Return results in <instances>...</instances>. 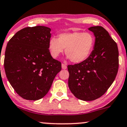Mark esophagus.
Returning <instances> with one entry per match:
<instances>
[{
  "label": "esophagus",
  "mask_w": 127,
  "mask_h": 127,
  "mask_svg": "<svg viewBox=\"0 0 127 127\" xmlns=\"http://www.w3.org/2000/svg\"><path fill=\"white\" fill-rule=\"evenodd\" d=\"M62 67L63 69H66L67 67V65H65V64H62Z\"/></svg>",
  "instance_id": "esophagus-1"
}]
</instances>
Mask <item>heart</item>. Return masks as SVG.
Wrapping results in <instances>:
<instances>
[{"label":"heart","instance_id":"heart-1","mask_svg":"<svg viewBox=\"0 0 127 127\" xmlns=\"http://www.w3.org/2000/svg\"><path fill=\"white\" fill-rule=\"evenodd\" d=\"M95 38L89 32L76 31L62 33L58 38L53 36L48 42L50 54L54 58H57L63 53L73 63H80L88 59L94 48Z\"/></svg>","mask_w":127,"mask_h":127}]
</instances>
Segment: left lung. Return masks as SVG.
I'll return each mask as SVG.
<instances>
[{"mask_svg":"<svg viewBox=\"0 0 127 127\" xmlns=\"http://www.w3.org/2000/svg\"><path fill=\"white\" fill-rule=\"evenodd\" d=\"M88 30L95 36L91 54L84 62L67 66L70 91L76 97L85 101L95 100L107 91L119 67L117 44L107 31L100 26Z\"/></svg>","mask_w":127,"mask_h":127,"instance_id":"1","label":"left lung"}]
</instances>
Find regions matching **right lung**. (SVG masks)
<instances>
[{"mask_svg":"<svg viewBox=\"0 0 127 127\" xmlns=\"http://www.w3.org/2000/svg\"><path fill=\"white\" fill-rule=\"evenodd\" d=\"M51 29L27 27L9 41L4 55L6 75L22 98L36 100L46 95L62 63L52 57L48 49Z\"/></svg>","mask_w":127,"mask_h":127,"instance_id":"right-lung-1","label":"right lung"}]
</instances>
